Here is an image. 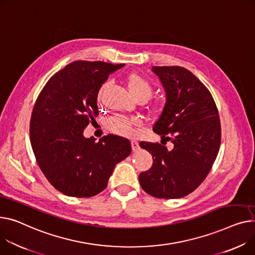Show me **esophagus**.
I'll use <instances>...</instances> for the list:
<instances>
[{
	"mask_svg": "<svg viewBox=\"0 0 255 255\" xmlns=\"http://www.w3.org/2000/svg\"><path fill=\"white\" fill-rule=\"evenodd\" d=\"M131 147L133 151H137L139 149V144L136 140H131Z\"/></svg>",
	"mask_w": 255,
	"mask_h": 255,
	"instance_id": "1",
	"label": "esophagus"
}]
</instances>
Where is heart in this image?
<instances>
[{
    "instance_id": "b5f03b06",
    "label": "heart",
    "mask_w": 255,
    "mask_h": 255,
    "mask_svg": "<svg viewBox=\"0 0 255 255\" xmlns=\"http://www.w3.org/2000/svg\"><path fill=\"white\" fill-rule=\"evenodd\" d=\"M127 87L130 94L136 100H147L154 91L152 84L143 76L137 73H131L126 77ZM109 83L106 82L101 85L98 90V99L103 97L106 89L108 88ZM158 112L157 107H152L151 113L156 114ZM139 120L135 118H125V117H113L109 119L107 122V128L119 135L129 136L133 133L134 127L139 125Z\"/></svg>"
}]
</instances>
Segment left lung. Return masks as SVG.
<instances>
[{"instance_id":"8db88e82","label":"left lung","mask_w":255,"mask_h":255,"mask_svg":"<svg viewBox=\"0 0 255 255\" xmlns=\"http://www.w3.org/2000/svg\"><path fill=\"white\" fill-rule=\"evenodd\" d=\"M166 92V103L152 131L161 143L141 141L152 156V166L139 174L148 195L178 199L194 192L209 173L217 157L222 128L209 90L180 66H152ZM173 142L168 150L164 144Z\"/></svg>"}]
</instances>
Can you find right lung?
I'll return each mask as SVG.
<instances>
[{"instance_id":"right-lung-1","label":"right lung","mask_w":255,"mask_h":255,"mask_svg":"<svg viewBox=\"0 0 255 255\" xmlns=\"http://www.w3.org/2000/svg\"><path fill=\"white\" fill-rule=\"evenodd\" d=\"M123 66L74 61L49 79L36 100L29 125L33 154L48 181L66 196L103 192L115 166L131 154L124 137L110 134L96 142L83 135L98 116L100 86Z\"/></svg>"}]
</instances>
